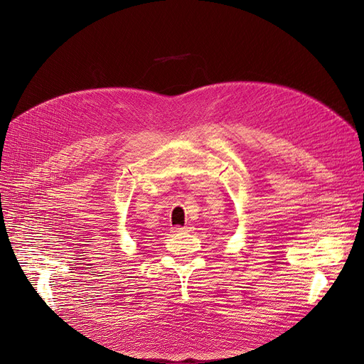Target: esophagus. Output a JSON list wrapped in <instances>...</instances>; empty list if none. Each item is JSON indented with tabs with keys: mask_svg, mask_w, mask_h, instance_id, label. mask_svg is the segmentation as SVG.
Listing matches in <instances>:
<instances>
[{
	"mask_svg": "<svg viewBox=\"0 0 364 364\" xmlns=\"http://www.w3.org/2000/svg\"><path fill=\"white\" fill-rule=\"evenodd\" d=\"M190 230H191L190 225H186V227H176V228H174L176 232H187V231H190Z\"/></svg>",
	"mask_w": 364,
	"mask_h": 364,
	"instance_id": "34e87169",
	"label": "esophagus"
}]
</instances>
